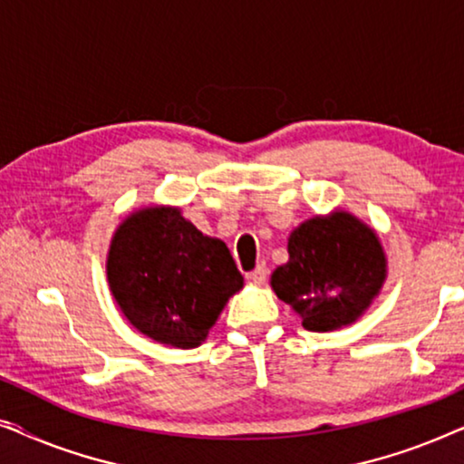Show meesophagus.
I'll return each instance as SVG.
<instances>
[{"instance_id": "34e87169", "label": "esophagus", "mask_w": 464, "mask_h": 464, "mask_svg": "<svg viewBox=\"0 0 464 464\" xmlns=\"http://www.w3.org/2000/svg\"><path fill=\"white\" fill-rule=\"evenodd\" d=\"M266 276H268V268H266L264 264H259L257 268H253V270L249 272V275H246V278H249V281L257 283V285L266 283Z\"/></svg>"}]
</instances>
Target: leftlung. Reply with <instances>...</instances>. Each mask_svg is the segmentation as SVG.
<instances>
[{
  "label": "left lung",
  "instance_id": "8db88e82",
  "mask_svg": "<svg viewBox=\"0 0 464 464\" xmlns=\"http://www.w3.org/2000/svg\"><path fill=\"white\" fill-rule=\"evenodd\" d=\"M386 257L376 232L351 213L313 218L289 237V262L272 275V289L300 314L308 332L353 323L378 295Z\"/></svg>",
  "mask_w": 464,
  "mask_h": 464
}]
</instances>
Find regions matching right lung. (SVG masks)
<instances>
[{
    "instance_id": "1",
    "label": "right lung",
    "mask_w": 464,
    "mask_h": 464,
    "mask_svg": "<svg viewBox=\"0 0 464 464\" xmlns=\"http://www.w3.org/2000/svg\"><path fill=\"white\" fill-rule=\"evenodd\" d=\"M107 278L126 319L175 348L198 346L243 287L227 246L196 230L173 207L143 208L118 227Z\"/></svg>"
}]
</instances>
